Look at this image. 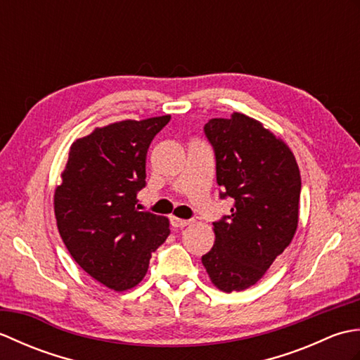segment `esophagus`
<instances>
[{
    "instance_id": "esophagus-1",
    "label": "esophagus",
    "mask_w": 360,
    "mask_h": 360,
    "mask_svg": "<svg viewBox=\"0 0 360 360\" xmlns=\"http://www.w3.org/2000/svg\"><path fill=\"white\" fill-rule=\"evenodd\" d=\"M193 221L192 219H181V218H172V226L173 227H179V229H182V227H186V226H190L192 224Z\"/></svg>"
}]
</instances>
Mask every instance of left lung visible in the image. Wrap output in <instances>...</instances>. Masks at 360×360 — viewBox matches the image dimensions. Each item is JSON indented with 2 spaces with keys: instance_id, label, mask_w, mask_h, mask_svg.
<instances>
[{
  "instance_id": "8db88e82",
  "label": "left lung",
  "mask_w": 360,
  "mask_h": 360,
  "mask_svg": "<svg viewBox=\"0 0 360 360\" xmlns=\"http://www.w3.org/2000/svg\"><path fill=\"white\" fill-rule=\"evenodd\" d=\"M204 133L215 150L221 198H232L233 207L213 223L215 244L201 259L219 290H243L263 277L294 238L300 170L288 145L246 114L210 119Z\"/></svg>"
}]
</instances>
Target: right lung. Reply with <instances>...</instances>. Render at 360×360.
Listing matches in <instances>:
<instances>
[{"mask_svg": "<svg viewBox=\"0 0 360 360\" xmlns=\"http://www.w3.org/2000/svg\"><path fill=\"white\" fill-rule=\"evenodd\" d=\"M170 119L122 120L72 142L53 193L57 227L71 257L117 292L139 285L151 254L170 235L168 218L136 209L148 147Z\"/></svg>", "mask_w": 360, "mask_h": 360, "instance_id": "1", "label": "right lung"}]
</instances>
